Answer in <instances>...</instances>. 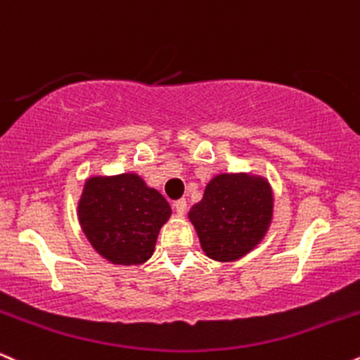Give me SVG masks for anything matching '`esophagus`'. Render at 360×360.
Returning <instances> with one entry per match:
<instances>
[{"instance_id":"esophagus-1","label":"esophagus","mask_w":360,"mask_h":360,"mask_svg":"<svg viewBox=\"0 0 360 360\" xmlns=\"http://www.w3.org/2000/svg\"><path fill=\"white\" fill-rule=\"evenodd\" d=\"M173 209H175V212L179 215H184L185 212H187V202H185V198L176 200L175 204H173Z\"/></svg>"}]
</instances>
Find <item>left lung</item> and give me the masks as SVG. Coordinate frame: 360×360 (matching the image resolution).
<instances>
[{"label": "left lung", "mask_w": 360, "mask_h": 360, "mask_svg": "<svg viewBox=\"0 0 360 360\" xmlns=\"http://www.w3.org/2000/svg\"><path fill=\"white\" fill-rule=\"evenodd\" d=\"M273 202L271 185L263 176L221 173L207 184L188 219L205 255L227 263L246 256L264 239L273 219Z\"/></svg>", "instance_id": "1"}]
</instances>
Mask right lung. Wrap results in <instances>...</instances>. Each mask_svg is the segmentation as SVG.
<instances>
[{"label":"right lung","instance_id":"right-lung-1","mask_svg":"<svg viewBox=\"0 0 360 360\" xmlns=\"http://www.w3.org/2000/svg\"><path fill=\"white\" fill-rule=\"evenodd\" d=\"M172 209L158 190L136 173L91 176L77 205L79 224L91 246L112 264H143Z\"/></svg>","mask_w":360,"mask_h":360}]
</instances>
